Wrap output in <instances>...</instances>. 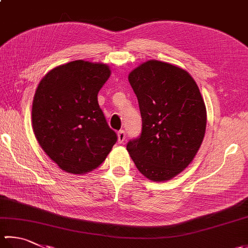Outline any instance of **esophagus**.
Listing matches in <instances>:
<instances>
[{"mask_svg": "<svg viewBox=\"0 0 248 248\" xmlns=\"http://www.w3.org/2000/svg\"><path fill=\"white\" fill-rule=\"evenodd\" d=\"M125 132L124 130H120V132L118 133V141L119 143H123L124 140H125Z\"/></svg>", "mask_w": 248, "mask_h": 248, "instance_id": "1", "label": "esophagus"}]
</instances>
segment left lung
Returning a JSON list of instances; mask_svg holds the SVG:
<instances>
[{
  "mask_svg": "<svg viewBox=\"0 0 248 248\" xmlns=\"http://www.w3.org/2000/svg\"><path fill=\"white\" fill-rule=\"evenodd\" d=\"M128 81L142 130L126 149L148 179L170 180L193 161L205 135L206 107L198 84L186 70L158 60L139 64Z\"/></svg>",
  "mask_w": 248,
  "mask_h": 248,
  "instance_id": "left-lung-1",
  "label": "left lung"
}]
</instances>
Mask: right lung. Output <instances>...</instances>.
<instances>
[{"label": "right lung", "mask_w": 248, "mask_h": 248, "mask_svg": "<svg viewBox=\"0 0 248 248\" xmlns=\"http://www.w3.org/2000/svg\"><path fill=\"white\" fill-rule=\"evenodd\" d=\"M110 76L108 64L76 60L51 69L36 87L32 102L35 138L69 174L96 170L118 139L97 98Z\"/></svg>", "instance_id": "1"}]
</instances>
